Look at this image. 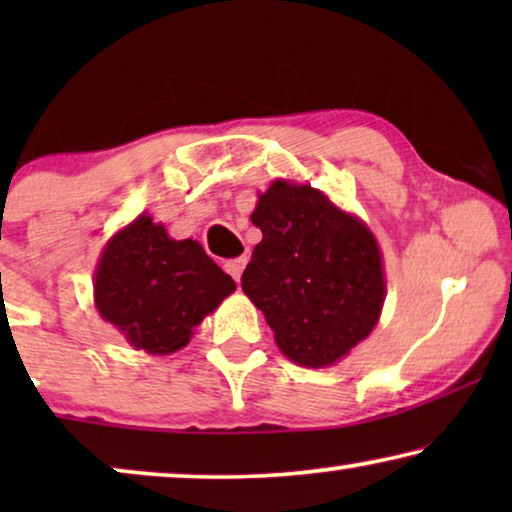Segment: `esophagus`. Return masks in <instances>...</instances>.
I'll return each instance as SVG.
<instances>
[{
	"label": "esophagus",
	"instance_id": "obj_1",
	"mask_svg": "<svg viewBox=\"0 0 512 512\" xmlns=\"http://www.w3.org/2000/svg\"><path fill=\"white\" fill-rule=\"evenodd\" d=\"M244 265H247V256H240V258H233V261H226V265H223V268H226V272L235 279V282H240V277H242V272H244Z\"/></svg>",
	"mask_w": 512,
	"mask_h": 512
}]
</instances>
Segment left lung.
I'll use <instances>...</instances> for the list:
<instances>
[{
	"instance_id": "1",
	"label": "left lung",
	"mask_w": 512,
	"mask_h": 512,
	"mask_svg": "<svg viewBox=\"0 0 512 512\" xmlns=\"http://www.w3.org/2000/svg\"><path fill=\"white\" fill-rule=\"evenodd\" d=\"M263 240L242 291L263 312L286 359L328 368L366 340L382 314V251L359 216L310 184L272 181L251 214Z\"/></svg>"
}]
</instances>
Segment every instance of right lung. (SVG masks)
Returning <instances> with one entry per match:
<instances>
[{"instance_id": "obj_1", "label": "right lung", "mask_w": 512, "mask_h": 512, "mask_svg": "<svg viewBox=\"0 0 512 512\" xmlns=\"http://www.w3.org/2000/svg\"><path fill=\"white\" fill-rule=\"evenodd\" d=\"M95 307L135 349L165 356L186 347L195 326L235 291L202 244L172 240L149 214L104 244L95 268Z\"/></svg>"}]
</instances>
